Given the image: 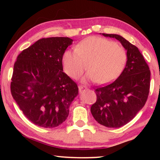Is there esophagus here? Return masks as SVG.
<instances>
[{
    "instance_id": "esophagus-1",
    "label": "esophagus",
    "mask_w": 160,
    "mask_h": 160,
    "mask_svg": "<svg viewBox=\"0 0 160 160\" xmlns=\"http://www.w3.org/2000/svg\"><path fill=\"white\" fill-rule=\"evenodd\" d=\"M87 89V87H84V86H78V90L81 93L85 91Z\"/></svg>"
}]
</instances>
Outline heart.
<instances>
[{
  "label": "heart",
  "instance_id": "b5f03b06",
  "mask_svg": "<svg viewBox=\"0 0 160 160\" xmlns=\"http://www.w3.org/2000/svg\"><path fill=\"white\" fill-rule=\"evenodd\" d=\"M128 54L123 47L101 37L92 36L82 41L76 50H67L62 65L70 77L78 78L85 70L87 80L98 84H108L119 76L125 67Z\"/></svg>",
  "mask_w": 160,
  "mask_h": 160
}]
</instances>
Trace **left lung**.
Returning a JSON list of instances; mask_svg holds the SVG:
<instances>
[{"label": "left lung", "instance_id": "1", "mask_svg": "<svg viewBox=\"0 0 160 160\" xmlns=\"http://www.w3.org/2000/svg\"><path fill=\"white\" fill-rule=\"evenodd\" d=\"M102 35L120 41L127 50L128 60L117 80L95 89L97 100L90 111L99 124L117 128L128 124L143 108L149 93L151 72L138 47L119 35Z\"/></svg>", "mask_w": 160, "mask_h": 160}]
</instances>
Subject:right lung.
I'll list each match as a JSON object with an SVG mask.
<instances>
[{
    "label": "right lung",
    "instance_id": "1",
    "mask_svg": "<svg viewBox=\"0 0 160 160\" xmlns=\"http://www.w3.org/2000/svg\"><path fill=\"white\" fill-rule=\"evenodd\" d=\"M73 40L68 37L41 38L24 49L14 63L12 97L25 117L39 127L60 125L78 88L63 72L62 57Z\"/></svg>",
    "mask_w": 160,
    "mask_h": 160
}]
</instances>
